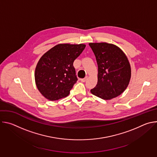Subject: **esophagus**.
I'll return each mask as SVG.
<instances>
[{"label":"esophagus","mask_w":157,"mask_h":157,"mask_svg":"<svg viewBox=\"0 0 157 157\" xmlns=\"http://www.w3.org/2000/svg\"><path fill=\"white\" fill-rule=\"evenodd\" d=\"M87 76L85 77V78H83V79H81L80 80H81V82H86V81H87Z\"/></svg>","instance_id":"obj_1"}]
</instances>
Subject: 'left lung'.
Wrapping results in <instances>:
<instances>
[{
  "label": "left lung",
  "mask_w": 157,
  "mask_h": 157,
  "mask_svg": "<svg viewBox=\"0 0 157 157\" xmlns=\"http://www.w3.org/2000/svg\"><path fill=\"white\" fill-rule=\"evenodd\" d=\"M98 66V83L91 93L102 99L110 100L121 95L127 87L131 68L124 52L114 44L89 43Z\"/></svg>",
  "instance_id": "left-lung-1"
}]
</instances>
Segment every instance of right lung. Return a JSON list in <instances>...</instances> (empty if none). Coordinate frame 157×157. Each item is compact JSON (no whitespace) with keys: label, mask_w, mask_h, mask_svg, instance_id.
Segmentation results:
<instances>
[{"label":"right lung","mask_w":157,"mask_h":157,"mask_svg":"<svg viewBox=\"0 0 157 157\" xmlns=\"http://www.w3.org/2000/svg\"><path fill=\"white\" fill-rule=\"evenodd\" d=\"M85 47L84 44L60 43L40 58L35 79L38 91L46 99L56 101L69 95L78 80L73 62Z\"/></svg>","instance_id":"right-lung-1"}]
</instances>
